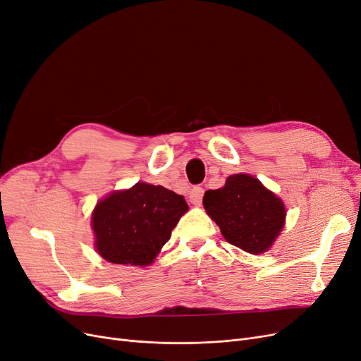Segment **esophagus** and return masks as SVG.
Instances as JSON below:
<instances>
[{
  "instance_id": "34e87169",
  "label": "esophagus",
  "mask_w": 361,
  "mask_h": 361,
  "mask_svg": "<svg viewBox=\"0 0 361 361\" xmlns=\"http://www.w3.org/2000/svg\"><path fill=\"white\" fill-rule=\"evenodd\" d=\"M203 193H205V190H203L202 187H199V185L193 187V189L189 193V199H190L193 205H200V202L203 199Z\"/></svg>"
}]
</instances>
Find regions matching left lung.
<instances>
[{
  "label": "left lung",
  "instance_id": "obj_1",
  "mask_svg": "<svg viewBox=\"0 0 361 361\" xmlns=\"http://www.w3.org/2000/svg\"><path fill=\"white\" fill-rule=\"evenodd\" d=\"M203 207L224 239L249 254L269 250L285 224V207L258 178L230 176L223 189L208 190Z\"/></svg>",
  "mask_w": 361,
  "mask_h": 361
}]
</instances>
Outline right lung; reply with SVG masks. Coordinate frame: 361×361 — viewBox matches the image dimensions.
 Returning a JSON list of instances; mask_svg holds the SVG:
<instances>
[{
  "mask_svg": "<svg viewBox=\"0 0 361 361\" xmlns=\"http://www.w3.org/2000/svg\"><path fill=\"white\" fill-rule=\"evenodd\" d=\"M189 207L162 185L137 183L97 203L92 230L97 252L114 264L149 265Z\"/></svg>",
  "mask_w": 361,
  "mask_h": 361,
  "instance_id": "right-lung-1",
  "label": "right lung"
}]
</instances>
